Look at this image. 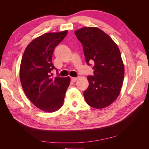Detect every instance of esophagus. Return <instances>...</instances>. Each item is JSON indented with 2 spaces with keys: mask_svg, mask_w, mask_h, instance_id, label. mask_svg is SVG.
Masks as SVG:
<instances>
[{
  "mask_svg": "<svg viewBox=\"0 0 149 149\" xmlns=\"http://www.w3.org/2000/svg\"><path fill=\"white\" fill-rule=\"evenodd\" d=\"M77 79H78V78H75V77H71V80L72 82H75V81H76V80H77Z\"/></svg>",
  "mask_w": 149,
  "mask_h": 149,
  "instance_id": "esophagus-1",
  "label": "esophagus"
}]
</instances>
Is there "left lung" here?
<instances>
[{"label":"left lung","instance_id":"8db88e82","mask_svg":"<svg viewBox=\"0 0 149 149\" xmlns=\"http://www.w3.org/2000/svg\"><path fill=\"white\" fill-rule=\"evenodd\" d=\"M74 33L83 45L86 63H94V75L88 76L89 86L83 93L85 100L96 109L106 107L118 97L123 85L124 66L119 49L98 28L84 27Z\"/></svg>","mask_w":149,"mask_h":149}]
</instances>
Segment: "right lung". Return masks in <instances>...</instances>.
<instances>
[{"label": "right lung", "mask_w": 149, "mask_h": 149, "mask_svg": "<svg viewBox=\"0 0 149 149\" xmlns=\"http://www.w3.org/2000/svg\"><path fill=\"white\" fill-rule=\"evenodd\" d=\"M65 30L47 33L26 47L21 61L20 78L26 96L39 109L48 112L61 107L70 78H53L51 71L57 70L52 63L55 48L65 38Z\"/></svg>", "instance_id": "1"}]
</instances>
